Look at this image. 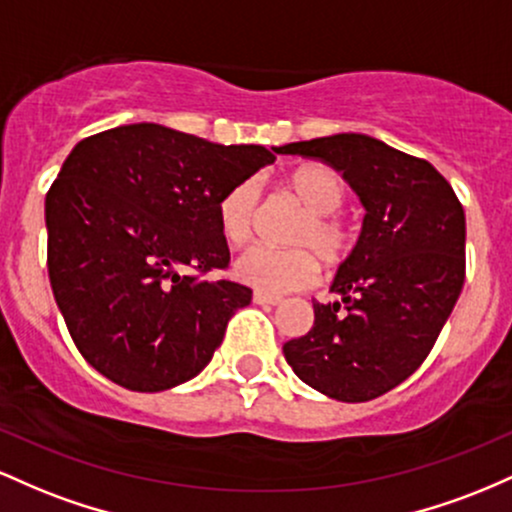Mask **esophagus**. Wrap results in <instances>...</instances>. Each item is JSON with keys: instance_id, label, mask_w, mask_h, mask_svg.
Instances as JSON below:
<instances>
[{"instance_id": "esophagus-1", "label": "esophagus", "mask_w": 512, "mask_h": 512, "mask_svg": "<svg viewBox=\"0 0 512 512\" xmlns=\"http://www.w3.org/2000/svg\"><path fill=\"white\" fill-rule=\"evenodd\" d=\"M283 297L280 295H271V292H263V290H254V302L256 304H278Z\"/></svg>"}]
</instances>
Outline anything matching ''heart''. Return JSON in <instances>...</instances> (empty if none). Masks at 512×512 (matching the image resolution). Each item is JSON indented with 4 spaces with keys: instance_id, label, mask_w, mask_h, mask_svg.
Masks as SVG:
<instances>
[{
    "instance_id": "obj_1",
    "label": "heart",
    "mask_w": 512,
    "mask_h": 512,
    "mask_svg": "<svg viewBox=\"0 0 512 512\" xmlns=\"http://www.w3.org/2000/svg\"><path fill=\"white\" fill-rule=\"evenodd\" d=\"M285 188L307 208L290 241L297 246H249L234 261L241 283L263 292H287L319 278V259L336 268L346 263L358 244V229L338 208L346 203V183L324 164H307L285 176ZM261 210V188L254 179L234 183L217 203V225L229 244H244L254 234Z\"/></svg>"
}]
</instances>
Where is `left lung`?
I'll use <instances>...</instances> for the list:
<instances>
[{"mask_svg":"<svg viewBox=\"0 0 512 512\" xmlns=\"http://www.w3.org/2000/svg\"><path fill=\"white\" fill-rule=\"evenodd\" d=\"M341 171L365 205L363 232L314 302V326L283 346L304 384L336 401H370L421 367L464 285V208L445 176L358 132L278 147Z\"/></svg>","mask_w":512,"mask_h":512,"instance_id":"1","label":"left lung"}]
</instances>
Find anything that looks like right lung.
Listing matches in <instances>:
<instances>
[{
  "instance_id": "add662e5",
  "label": "right lung",
  "mask_w": 512,
  "mask_h": 512,
  "mask_svg": "<svg viewBox=\"0 0 512 512\" xmlns=\"http://www.w3.org/2000/svg\"><path fill=\"white\" fill-rule=\"evenodd\" d=\"M273 162L261 145H215L157 123L72 149L45 195L48 275L86 363L132 392H164L210 363L251 302L246 285L205 278L229 266L217 203Z\"/></svg>"
}]
</instances>
